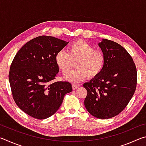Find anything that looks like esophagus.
Segmentation results:
<instances>
[{
    "mask_svg": "<svg viewBox=\"0 0 146 146\" xmlns=\"http://www.w3.org/2000/svg\"><path fill=\"white\" fill-rule=\"evenodd\" d=\"M79 87H80V84H72L73 90H76V89H77Z\"/></svg>",
    "mask_w": 146,
    "mask_h": 146,
    "instance_id": "1",
    "label": "esophagus"
}]
</instances>
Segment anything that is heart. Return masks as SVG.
I'll return each instance as SVG.
<instances>
[{
  "label": "heart",
  "instance_id": "1",
  "mask_svg": "<svg viewBox=\"0 0 146 146\" xmlns=\"http://www.w3.org/2000/svg\"><path fill=\"white\" fill-rule=\"evenodd\" d=\"M55 63L64 75H67L76 62V68L66 75L70 82H78L86 76L93 78L102 72L105 65V56L102 51L84 40H76L68 48V51L60 50L56 54Z\"/></svg>",
  "mask_w": 146,
  "mask_h": 146
}]
</instances>
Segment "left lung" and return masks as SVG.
Listing matches in <instances>:
<instances>
[{
	"mask_svg": "<svg viewBox=\"0 0 146 146\" xmlns=\"http://www.w3.org/2000/svg\"><path fill=\"white\" fill-rule=\"evenodd\" d=\"M98 46L105 65L99 75L83 84L88 92L84 105L93 117L107 119L122 112L131 99L137 72L131 56L119 44L102 39Z\"/></svg>",
	"mask_w": 146,
	"mask_h": 146,
	"instance_id": "1",
	"label": "left lung"
}]
</instances>
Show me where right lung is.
Listing matches in <instances>:
<instances>
[{
	"mask_svg": "<svg viewBox=\"0 0 146 146\" xmlns=\"http://www.w3.org/2000/svg\"><path fill=\"white\" fill-rule=\"evenodd\" d=\"M69 43L50 36H40L20 49L9 73L12 95L19 108L36 119H45L56 112L71 83L53 82L59 68L56 54Z\"/></svg>",
	"mask_w": 146,
	"mask_h": 146,
	"instance_id": "right-lung-1",
	"label": "right lung"
}]
</instances>
